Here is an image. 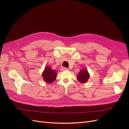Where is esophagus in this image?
<instances>
[{
	"mask_svg": "<svg viewBox=\"0 0 129 129\" xmlns=\"http://www.w3.org/2000/svg\"><path fill=\"white\" fill-rule=\"evenodd\" d=\"M67 70H68V68H66V67H62V68H61V71H67Z\"/></svg>",
	"mask_w": 129,
	"mask_h": 129,
	"instance_id": "esophagus-1",
	"label": "esophagus"
}]
</instances>
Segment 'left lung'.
<instances>
[{
  "label": "left lung",
  "instance_id": "8db88e82",
  "mask_svg": "<svg viewBox=\"0 0 129 129\" xmlns=\"http://www.w3.org/2000/svg\"><path fill=\"white\" fill-rule=\"evenodd\" d=\"M89 78V74L86 69H83L77 75V80L81 83H85Z\"/></svg>",
  "mask_w": 129,
  "mask_h": 129
}]
</instances>
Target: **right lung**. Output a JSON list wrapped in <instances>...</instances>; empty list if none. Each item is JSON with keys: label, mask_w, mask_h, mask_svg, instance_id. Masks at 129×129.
Returning a JSON list of instances; mask_svg holds the SVG:
<instances>
[{"label": "right lung", "mask_w": 129, "mask_h": 129, "mask_svg": "<svg viewBox=\"0 0 129 129\" xmlns=\"http://www.w3.org/2000/svg\"><path fill=\"white\" fill-rule=\"evenodd\" d=\"M42 77L46 82L50 83L56 79V72L49 67H46L42 73Z\"/></svg>", "instance_id": "right-lung-1"}]
</instances>
